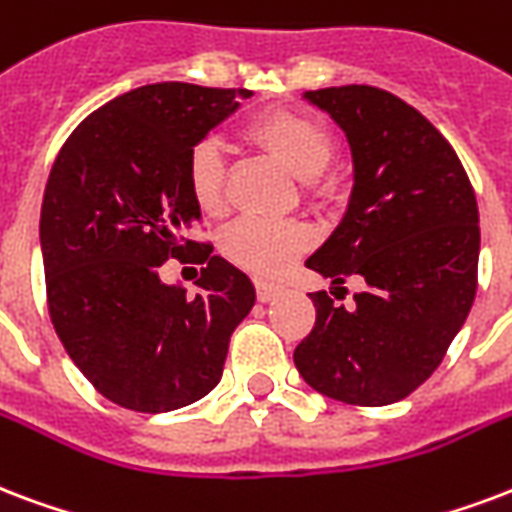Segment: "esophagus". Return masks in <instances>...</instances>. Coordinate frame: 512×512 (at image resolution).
Masks as SVG:
<instances>
[{
    "label": "esophagus",
    "instance_id": "1",
    "mask_svg": "<svg viewBox=\"0 0 512 512\" xmlns=\"http://www.w3.org/2000/svg\"><path fill=\"white\" fill-rule=\"evenodd\" d=\"M255 292H257V300H260V303H268V300H273L276 295H279V292H282V287H279V284H271V282H263V279H257Z\"/></svg>",
    "mask_w": 512,
    "mask_h": 512
}]
</instances>
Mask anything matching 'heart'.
<instances>
[{"mask_svg": "<svg viewBox=\"0 0 512 512\" xmlns=\"http://www.w3.org/2000/svg\"><path fill=\"white\" fill-rule=\"evenodd\" d=\"M247 139L295 177L306 179L308 190H319V174L330 166L335 139L317 117L295 109H268L247 126ZM185 187L198 212L220 217L228 209V166L220 144L201 139L187 152ZM314 244V230L306 222H271L244 217L233 222L220 239L222 255L230 263L257 276H276Z\"/></svg>", "mask_w": 512, "mask_h": 512, "instance_id": "heart-1", "label": "heart"}]
</instances>
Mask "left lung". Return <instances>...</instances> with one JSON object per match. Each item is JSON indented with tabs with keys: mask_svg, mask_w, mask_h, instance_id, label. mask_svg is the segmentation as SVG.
<instances>
[{
	"mask_svg": "<svg viewBox=\"0 0 512 512\" xmlns=\"http://www.w3.org/2000/svg\"><path fill=\"white\" fill-rule=\"evenodd\" d=\"M306 99L346 131L354 158L349 209L306 265L333 284L362 276L365 290L351 308L311 292L317 322L295 365L319 395L397 403L435 373L473 308L475 190L446 136L395 93L341 85Z\"/></svg>",
	"mask_w": 512,
	"mask_h": 512,
	"instance_id": "8db88e82",
	"label": "left lung"
}]
</instances>
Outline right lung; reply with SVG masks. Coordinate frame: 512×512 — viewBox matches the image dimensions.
I'll return each instance as SVG.
<instances>
[{
	"label": "right lung",
	"instance_id": "right-lung-1",
	"mask_svg": "<svg viewBox=\"0 0 512 512\" xmlns=\"http://www.w3.org/2000/svg\"><path fill=\"white\" fill-rule=\"evenodd\" d=\"M249 96L142 85L85 117L50 169L39 217L50 322L120 408L166 413L209 395L255 306L247 273L190 239L201 212L185 187L187 152ZM166 259L207 265L195 296L157 279Z\"/></svg>",
	"mask_w": 512,
	"mask_h": 512
}]
</instances>
